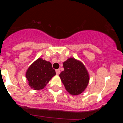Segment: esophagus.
<instances>
[{"label":"esophagus","mask_w":123,"mask_h":123,"mask_svg":"<svg viewBox=\"0 0 123 123\" xmlns=\"http://www.w3.org/2000/svg\"><path fill=\"white\" fill-rule=\"evenodd\" d=\"M56 74H57V75L59 74L60 73V70L59 69H56Z\"/></svg>","instance_id":"obj_1"}]
</instances>
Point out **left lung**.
Here are the masks:
<instances>
[{"label": "left lung", "mask_w": 123, "mask_h": 123, "mask_svg": "<svg viewBox=\"0 0 123 123\" xmlns=\"http://www.w3.org/2000/svg\"><path fill=\"white\" fill-rule=\"evenodd\" d=\"M64 71L59 74L65 89L73 95L81 94L89 82V74L83 63L74 58L63 62Z\"/></svg>", "instance_id": "obj_1"}]
</instances>
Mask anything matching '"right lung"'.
<instances>
[{"label": "right lung", "instance_id": "right-lung-1", "mask_svg": "<svg viewBox=\"0 0 123 123\" xmlns=\"http://www.w3.org/2000/svg\"><path fill=\"white\" fill-rule=\"evenodd\" d=\"M56 74L49 62L39 58L29 67L26 72V78L29 86L34 90L44 89L52 77Z\"/></svg>", "mask_w": 123, "mask_h": 123}]
</instances>
